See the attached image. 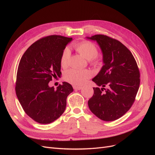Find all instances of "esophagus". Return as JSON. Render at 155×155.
<instances>
[{
  "label": "esophagus",
  "mask_w": 155,
  "mask_h": 155,
  "mask_svg": "<svg viewBox=\"0 0 155 155\" xmlns=\"http://www.w3.org/2000/svg\"><path fill=\"white\" fill-rule=\"evenodd\" d=\"M73 88L75 89V90H81V89L82 88V87H78V86H73Z\"/></svg>",
  "instance_id": "obj_1"
}]
</instances>
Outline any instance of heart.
<instances>
[{
	"label": "heart",
	"instance_id": "obj_1",
	"mask_svg": "<svg viewBox=\"0 0 155 155\" xmlns=\"http://www.w3.org/2000/svg\"><path fill=\"white\" fill-rule=\"evenodd\" d=\"M75 50L88 62L92 65H97L100 63L98 54V48L92 43L84 41L75 45ZM70 57V51L68 48H65L62 52L60 58V64L63 68H66L68 65ZM92 73L89 70H78L71 68L65 71L64 78L68 83L75 85H84L87 79L92 77Z\"/></svg>",
	"mask_w": 155,
	"mask_h": 155
}]
</instances>
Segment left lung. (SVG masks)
<instances>
[{
	"instance_id": "1",
	"label": "left lung",
	"mask_w": 155,
	"mask_h": 155,
	"mask_svg": "<svg viewBox=\"0 0 155 155\" xmlns=\"http://www.w3.org/2000/svg\"><path fill=\"white\" fill-rule=\"evenodd\" d=\"M87 38L99 44L104 63L92 79L103 88H93L94 95L88 101V107L102 120H115L125 114L135 101L140 84L139 68L131 52L118 40L103 35ZM105 86L108 88L105 89Z\"/></svg>"
}]
</instances>
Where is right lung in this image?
I'll return each instance as SVG.
<instances>
[{"label": "right lung", "instance_id": "obj_1", "mask_svg": "<svg viewBox=\"0 0 155 155\" xmlns=\"http://www.w3.org/2000/svg\"><path fill=\"white\" fill-rule=\"evenodd\" d=\"M72 40L60 35L48 36L31 45L20 60L15 93L21 106L32 119L49 124L60 117L67 105L72 86L63 82L57 88L49 87L53 77L61 74L60 58Z\"/></svg>", "mask_w": 155, "mask_h": 155}]
</instances>
